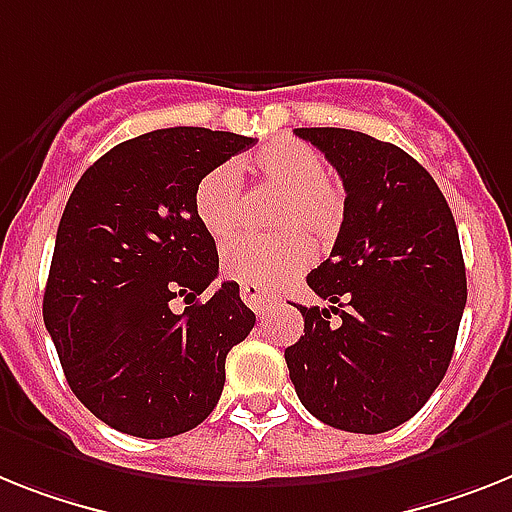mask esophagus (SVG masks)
Returning a JSON list of instances; mask_svg holds the SVG:
<instances>
[{
	"label": "esophagus",
	"mask_w": 512,
	"mask_h": 512,
	"mask_svg": "<svg viewBox=\"0 0 512 512\" xmlns=\"http://www.w3.org/2000/svg\"><path fill=\"white\" fill-rule=\"evenodd\" d=\"M240 298H243V303L251 308L253 314L264 316L266 308H269V298H266V293H264V290H259V287L243 285V287H240Z\"/></svg>",
	"instance_id": "obj_1"
}]
</instances>
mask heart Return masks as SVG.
I'll list each match as a JSON object with an SVG mask.
<instances>
[{"mask_svg": "<svg viewBox=\"0 0 512 512\" xmlns=\"http://www.w3.org/2000/svg\"><path fill=\"white\" fill-rule=\"evenodd\" d=\"M243 167L269 193H280L272 211V235H248L225 248L222 272L240 285L274 290L311 259L308 240L327 248L340 235L345 193L329 177L327 159L314 146L280 138L243 159ZM193 209L211 238L227 240L240 230L246 190L232 164H219L198 180Z\"/></svg>", "mask_w": 512, "mask_h": 512, "instance_id": "obj_1", "label": "heart"}]
</instances>
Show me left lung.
I'll list each match as a JSON object with an SVG mask.
<instances>
[{"label":"left lung","mask_w":512,"mask_h":512,"mask_svg":"<svg viewBox=\"0 0 512 512\" xmlns=\"http://www.w3.org/2000/svg\"><path fill=\"white\" fill-rule=\"evenodd\" d=\"M295 135L342 177L345 219L329 259L306 277L332 306H301L303 335L285 350L290 379L324 424L390 432L424 408L453 358L468 295L453 211L395 143L345 128Z\"/></svg>","instance_id":"obj_1"}]
</instances>
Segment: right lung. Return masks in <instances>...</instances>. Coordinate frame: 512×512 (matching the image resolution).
I'll use <instances>...</instances> for the list:
<instances>
[{
    "label": "right lung",
    "mask_w": 512,
    "mask_h": 512,
    "mask_svg": "<svg viewBox=\"0 0 512 512\" xmlns=\"http://www.w3.org/2000/svg\"><path fill=\"white\" fill-rule=\"evenodd\" d=\"M253 138L164 128L114 146L67 198L44 293V324L67 384L117 432L196 429L225 387V358L256 324L238 282L217 280L214 238L193 190ZM189 306L175 315L169 303Z\"/></svg>",
    "instance_id": "right-lung-1"
}]
</instances>
